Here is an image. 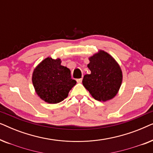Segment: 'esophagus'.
<instances>
[{"label":"esophagus","mask_w":153,"mask_h":153,"mask_svg":"<svg viewBox=\"0 0 153 153\" xmlns=\"http://www.w3.org/2000/svg\"><path fill=\"white\" fill-rule=\"evenodd\" d=\"M82 79H83V78L77 79H76V81H77V83H81V82H82Z\"/></svg>","instance_id":"1"}]
</instances>
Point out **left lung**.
Listing matches in <instances>:
<instances>
[{
	"label": "left lung",
	"instance_id": "8db88e82",
	"mask_svg": "<svg viewBox=\"0 0 153 153\" xmlns=\"http://www.w3.org/2000/svg\"><path fill=\"white\" fill-rule=\"evenodd\" d=\"M91 74L83 76V86L94 99L106 102L118 93L123 81V72L116 60L107 52L100 50L89 58Z\"/></svg>",
	"mask_w": 153,
	"mask_h": 153
}]
</instances>
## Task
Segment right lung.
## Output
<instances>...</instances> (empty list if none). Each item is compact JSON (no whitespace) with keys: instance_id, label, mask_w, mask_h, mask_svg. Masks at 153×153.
Here are the masks:
<instances>
[{"instance_id":"obj_1","label":"right lung","mask_w":153,"mask_h":153,"mask_svg":"<svg viewBox=\"0 0 153 153\" xmlns=\"http://www.w3.org/2000/svg\"><path fill=\"white\" fill-rule=\"evenodd\" d=\"M32 81L37 95L49 104H57L68 96L76 81L71 79V72L61 65L60 58L48 57L34 69Z\"/></svg>"}]
</instances>
